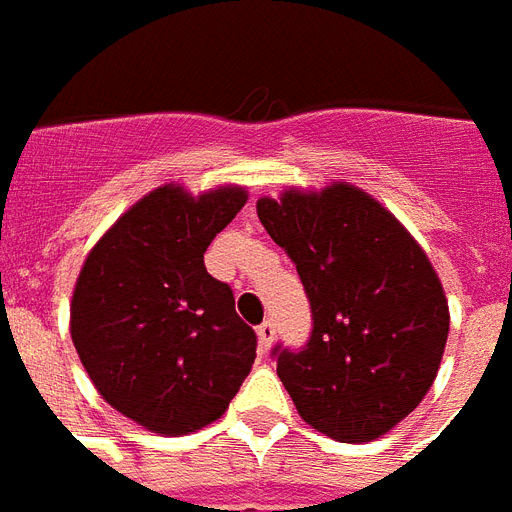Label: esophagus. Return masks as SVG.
Masks as SVG:
<instances>
[{
    "label": "esophagus",
    "mask_w": 512,
    "mask_h": 512,
    "mask_svg": "<svg viewBox=\"0 0 512 512\" xmlns=\"http://www.w3.org/2000/svg\"><path fill=\"white\" fill-rule=\"evenodd\" d=\"M257 339H260V350H270V344L276 339V323L263 321L257 326Z\"/></svg>",
    "instance_id": "esophagus-1"
}]
</instances>
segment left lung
Returning <instances> with one entry per match:
<instances>
[{
  "mask_svg": "<svg viewBox=\"0 0 512 512\" xmlns=\"http://www.w3.org/2000/svg\"><path fill=\"white\" fill-rule=\"evenodd\" d=\"M257 218L297 265L313 310L276 371L302 421L336 442H373L434 384L450 307L434 265L378 199L336 181L257 199Z\"/></svg>",
  "mask_w": 512,
  "mask_h": 512,
  "instance_id": "left-lung-1",
  "label": "left lung"
}]
</instances>
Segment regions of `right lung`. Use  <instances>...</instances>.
Instances as JSON below:
<instances>
[{"mask_svg":"<svg viewBox=\"0 0 512 512\" xmlns=\"http://www.w3.org/2000/svg\"><path fill=\"white\" fill-rule=\"evenodd\" d=\"M247 202L244 186L191 197L165 184L115 220L86 257L70 336L91 384L155 434L218 421L252 371L257 336L231 286L205 268L215 234Z\"/></svg>","mask_w":512,"mask_h":512,"instance_id":"right-lung-1","label":"right lung"}]
</instances>
